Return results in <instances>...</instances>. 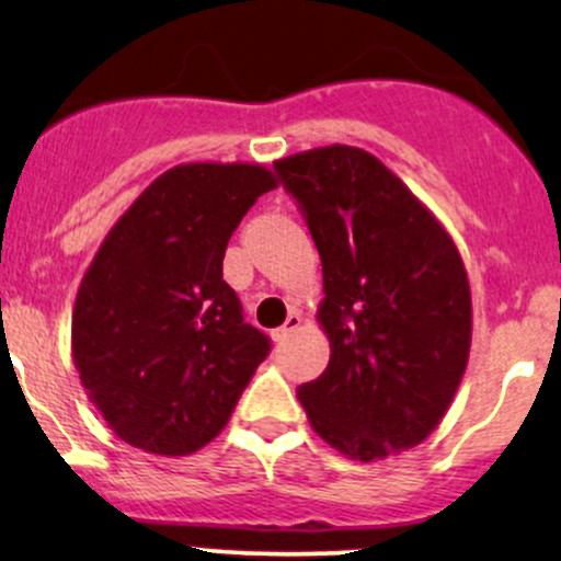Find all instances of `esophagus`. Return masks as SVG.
<instances>
[{
    "label": "esophagus",
    "mask_w": 561,
    "mask_h": 561,
    "mask_svg": "<svg viewBox=\"0 0 561 561\" xmlns=\"http://www.w3.org/2000/svg\"><path fill=\"white\" fill-rule=\"evenodd\" d=\"M300 322H304V319H300V313H290V317H287V322L282 324L279 330H274V341H287L295 330H300Z\"/></svg>",
    "instance_id": "obj_1"
}]
</instances>
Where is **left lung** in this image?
Returning <instances> with one entry per match:
<instances>
[{
    "mask_svg": "<svg viewBox=\"0 0 561 561\" xmlns=\"http://www.w3.org/2000/svg\"><path fill=\"white\" fill-rule=\"evenodd\" d=\"M322 257L330 362L298 399L311 428L373 463L439 426L471 348L463 257L434 213L356 146L276 159Z\"/></svg>",
    "mask_w": 561,
    "mask_h": 561,
    "instance_id": "1",
    "label": "left lung"
}]
</instances>
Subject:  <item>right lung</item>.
<instances>
[{
	"label": "right lung",
	"mask_w": 561,
	"mask_h": 561,
	"mask_svg": "<svg viewBox=\"0 0 561 561\" xmlns=\"http://www.w3.org/2000/svg\"><path fill=\"white\" fill-rule=\"evenodd\" d=\"M276 175L191 162L157 178L106 233L79 285L71 354L108 428L153 455L224 431L271 341L224 282L229 239Z\"/></svg>",
	"instance_id": "right-lung-1"
}]
</instances>
